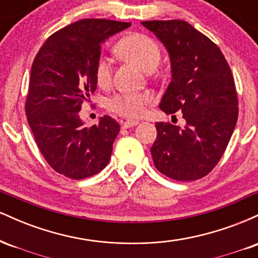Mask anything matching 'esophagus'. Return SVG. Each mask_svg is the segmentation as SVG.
Instances as JSON below:
<instances>
[{
	"label": "esophagus",
	"instance_id": "esophagus-1",
	"mask_svg": "<svg viewBox=\"0 0 258 258\" xmlns=\"http://www.w3.org/2000/svg\"><path fill=\"white\" fill-rule=\"evenodd\" d=\"M136 125H138V121H136V120L121 121V126H122V128H130V127H133Z\"/></svg>",
	"mask_w": 258,
	"mask_h": 258
}]
</instances>
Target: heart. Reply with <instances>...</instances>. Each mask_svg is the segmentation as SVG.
<instances>
[{
	"label": "heart",
	"mask_w": 258,
	"mask_h": 258,
	"mask_svg": "<svg viewBox=\"0 0 258 258\" xmlns=\"http://www.w3.org/2000/svg\"><path fill=\"white\" fill-rule=\"evenodd\" d=\"M115 51L121 57L132 61L143 72L150 73L158 67L161 52L159 44L144 34H130L120 38L115 46ZM94 78L97 84L105 87L111 81L110 59L100 55L94 64ZM153 97L149 93L135 92H117L106 98L105 108L114 114L127 119H137L146 112L147 106L152 103Z\"/></svg>",
	"instance_id": "b5f03b06"
}]
</instances>
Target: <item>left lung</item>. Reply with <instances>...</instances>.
I'll return each mask as SVG.
<instances>
[{"mask_svg": "<svg viewBox=\"0 0 258 258\" xmlns=\"http://www.w3.org/2000/svg\"><path fill=\"white\" fill-rule=\"evenodd\" d=\"M166 47L171 79L160 109L182 111L185 126L156 122L152 149L155 167L186 182L212 171L229 143L238 120V96L226 58L209 37L184 20L142 22Z\"/></svg>", "mask_w": 258, "mask_h": 258, "instance_id": "1", "label": "left lung"}]
</instances>
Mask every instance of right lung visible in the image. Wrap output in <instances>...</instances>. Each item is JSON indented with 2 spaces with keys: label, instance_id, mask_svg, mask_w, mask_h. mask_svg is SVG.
I'll return each instance as SVG.
<instances>
[{
  "label": "right lung",
  "instance_id": "right-lung-1",
  "mask_svg": "<svg viewBox=\"0 0 258 258\" xmlns=\"http://www.w3.org/2000/svg\"><path fill=\"white\" fill-rule=\"evenodd\" d=\"M131 23L82 19L51 35L31 67L25 112L41 154L55 172L84 179L108 165L120 126L108 115L85 127L79 111L97 88L94 64L108 37Z\"/></svg>",
  "mask_w": 258,
  "mask_h": 258
}]
</instances>
